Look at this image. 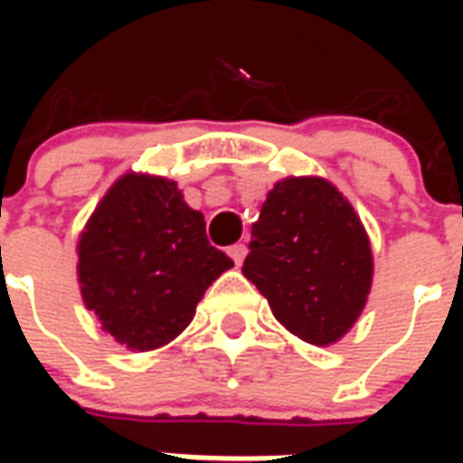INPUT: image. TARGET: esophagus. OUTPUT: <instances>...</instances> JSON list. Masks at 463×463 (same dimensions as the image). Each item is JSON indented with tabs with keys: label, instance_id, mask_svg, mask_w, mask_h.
<instances>
[{
	"label": "esophagus",
	"instance_id": "obj_1",
	"mask_svg": "<svg viewBox=\"0 0 463 463\" xmlns=\"http://www.w3.org/2000/svg\"><path fill=\"white\" fill-rule=\"evenodd\" d=\"M228 255H231L232 260H235V265H241V262L245 260V255H248V248H245L242 242H235V245H231V248H228Z\"/></svg>",
	"mask_w": 463,
	"mask_h": 463
}]
</instances>
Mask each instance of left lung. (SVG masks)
<instances>
[{
  "label": "left lung",
  "mask_w": 463,
  "mask_h": 463,
  "mask_svg": "<svg viewBox=\"0 0 463 463\" xmlns=\"http://www.w3.org/2000/svg\"><path fill=\"white\" fill-rule=\"evenodd\" d=\"M242 275L295 337L330 347L367 305L374 258L352 203L320 175L272 185L252 222Z\"/></svg>",
  "instance_id": "1"
}]
</instances>
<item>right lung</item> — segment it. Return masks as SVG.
<instances>
[{
    "instance_id": "right-lung-1",
    "label": "right lung",
    "mask_w": 463,
    "mask_h": 463,
    "mask_svg": "<svg viewBox=\"0 0 463 463\" xmlns=\"http://www.w3.org/2000/svg\"><path fill=\"white\" fill-rule=\"evenodd\" d=\"M86 310L131 352H151L191 325L205 290L232 260L213 248L205 218L178 183L128 171L106 191L76 242Z\"/></svg>"
}]
</instances>
